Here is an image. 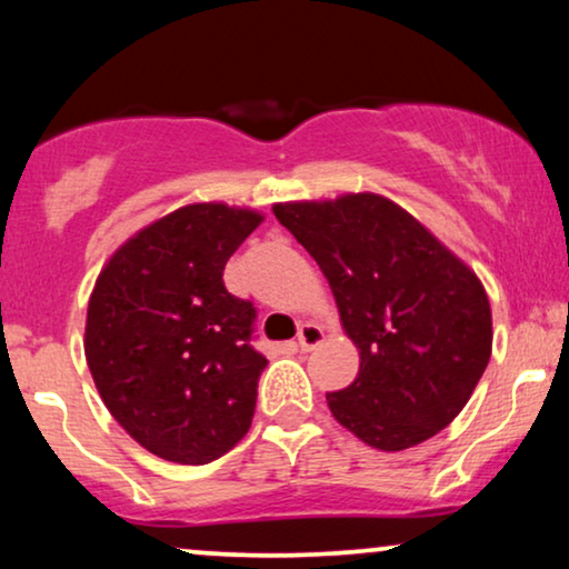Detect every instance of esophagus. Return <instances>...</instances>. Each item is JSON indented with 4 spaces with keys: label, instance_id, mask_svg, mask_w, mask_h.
<instances>
[{
    "label": "esophagus",
    "instance_id": "obj_1",
    "mask_svg": "<svg viewBox=\"0 0 569 569\" xmlns=\"http://www.w3.org/2000/svg\"><path fill=\"white\" fill-rule=\"evenodd\" d=\"M323 341V329L316 323H302L300 331H298V347L302 352H310V349H316L318 345Z\"/></svg>",
    "mask_w": 569,
    "mask_h": 569
}]
</instances>
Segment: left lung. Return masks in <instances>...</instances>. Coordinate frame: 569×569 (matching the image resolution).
<instances>
[{
  "label": "left lung",
  "mask_w": 569,
  "mask_h": 569,
  "mask_svg": "<svg viewBox=\"0 0 569 569\" xmlns=\"http://www.w3.org/2000/svg\"><path fill=\"white\" fill-rule=\"evenodd\" d=\"M337 300L360 372L326 393L333 419L378 450H403L453 422L492 355L479 277L417 217L380 193L274 204Z\"/></svg>",
  "instance_id": "1"
}]
</instances>
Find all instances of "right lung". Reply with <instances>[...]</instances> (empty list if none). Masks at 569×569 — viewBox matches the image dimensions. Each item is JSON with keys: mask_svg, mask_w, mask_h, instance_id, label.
Returning <instances> with one entry per match:
<instances>
[{"mask_svg": "<svg viewBox=\"0 0 569 569\" xmlns=\"http://www.w3.org/2000/svg\"><path fill=\"white\" fill-rule=\"evenodd\" d=\"M263 222L222 201L186 204L131 236L96 279L84 357L100 399L139 446L201 466L243 440L267 357L256 310L224 263Z\"/></svg>", "mask_w": 569, "mask_h": 569, "instance_id": "1", "label": "right lung"}]
</instances>
